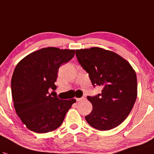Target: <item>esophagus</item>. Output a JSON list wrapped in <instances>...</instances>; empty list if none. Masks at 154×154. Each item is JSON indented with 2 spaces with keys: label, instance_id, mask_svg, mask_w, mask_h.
I'll return each instance as SVG.
<instances>
[{
  "label": "esophagus",
  "instance_id": "obj_1",
  "mask_svg": "<svg viewBox=\"0 0 154 154\" xmlns=\"http://www.w3.org/2000/svg\"><path fill=\"white\" fill-rule=\"evenodd\" d=\"M85 99V97H81V98H75V100H76V101H81V100H84Z\"/></svg>",
  "mask_w": 154,
  "mask_h": 154
}]
</instances>
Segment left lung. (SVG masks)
<instances>
[{"label": "left lung", "mask_w": 154, "mask_h": 154, "mask_svg": "<svg viewBox=\"0 0 154 154\" xmlns=\"http://www.w3.org/2000/svg\"><path fill=\"white\" fill-rule=\"evenodd\" d=\"M77 60L88 73L92 85L101 93L87 96L92 103L85 117L91 126L108 131L120 125L134 107L137 97V78L128 61L110 51L94 47L75 51Z\"/></svg>", "instance_id": "1"}]
</instances>
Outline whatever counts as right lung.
<instances>
[{
    "instance_id": "1",
    "label": "right lung",
    "mask_w": 154,
    "mask_h": 154,
    "mask_svg": "<svg viewBox=\"0 0 154 154\" xmlns=\"http://www.w3.org/2000/svg\"><path fill=\"white\" fill-rule=\"evenodd\" d=\"M74 54V50L45 48L28 55L16 66L11 80L13 104L29 130L43 134L56 129L75 102L60 100L48 92L57 88L55 82L60 66Z\"/></svg>"
}]
</instances>
